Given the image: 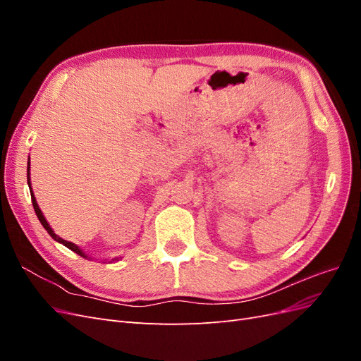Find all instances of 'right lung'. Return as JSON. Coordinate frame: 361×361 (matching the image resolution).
I'll return each mask as SVG.
<instances>
[{"instance_id": "1", "label": "right lung", "mask_w": 361, "mask_h": 361, "mask_svg": "<svg viewBox=\"0 0 361 361\" xmlns=\"http://www.w3.org/2000/svg\"><path fill=\"white\" fill-rule=\"evenodd\" d=\"M27 180H28V187H30V192H31V203H32V207H35V212H36V215H37V218H39V221L42 223V226L45 227V231L49 233V236L52 238V239H56L57 243H60V244H63L64 247H68L69 250H72L73 253H76V255H80L81 257H85V259H90V256H87L84 251L76 245V244H73V243H69V241H64L63 238H60L59 235H56L54 233V231L51 228V226H49V223L47 221V218L43 216V214H42V211H40V207H39V204H37V202H36V197H35V192H32V190H31V179H30V162H28V169H27ZM113 260H118V257H116V259H113Z\"/></svg>"}]
</instances>
